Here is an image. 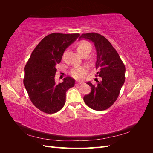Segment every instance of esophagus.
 Listing matches in <instances>:
<instances>
[{"mask_svg":"<svg viewBox=\"0 0 153 153\" xmlns=\"http://www.w3.org/2000/svg\"><path fill=\"white\" fill-rule=\"evenodd\" d=\"M82 84V82H76V86H78V85H79L80 84Z\"/></svg>","mask_w":153,"mask_h":153,"instance_id":"34e87169","label":"esophagus"}]
</instances>
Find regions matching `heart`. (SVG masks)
Here are the masks:
<instances>
[{"label":"heart","instance_id":"1","mask_svg":"<svg viewBox=\"0 0 153 153\" xmlns=\"http://www.w3.org/2000/svg\"><path fill=\"white\" fill-rule=\"evenodd\" d=\"M91 49V47L89 43L86 42V41H82V42L78 43L76 47V51L78 53V54H80L82 52H86V51H88V52H90ZM86 73L85 69L80 67V68H77L71 71V75L73 77H75V78H78V79H80V78H82L84 77V75Z\"/></svg>","mask_w":153,"mask_h":153}]
</instances>
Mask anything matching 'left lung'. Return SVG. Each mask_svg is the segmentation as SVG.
<instances>
[{
    "mask_svg": "<svg viewBox=\"0 0 153 153\" xmlns=\"http://www.w3.org/2000/svg\"><path fill=\"white\" fill-rule=\"evenodd\" d=\"M82 39L92 41L95 46L96 76L101 78L96 85L87 83L91 87V91L84 96V102L93 110H105L117 99L125 81L126 69L117 51L104 36L91 32L82 34L79 40Z\"/></svg>",
    "mask_w": 153,
    "mask_h": 153,
    "instance_id": "obj_1",
    "label": "left lung"
}]
</instances>
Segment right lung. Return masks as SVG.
Segmentation results:
<instances>
[{"mask_svg": "<svg viewBox=\"0 0 153 153\" xmlns=\"http://www.w3.org/2000/svg\"><path fill=\"white\" fill-rule=\"evenodd\" d=\"M79 34H50L36 46L24 68V84L32 103L47 114L57 112L66 103V91L75 85V80L66 76L57 84L56 65L65 50Z\"/></svg>", "mask_w": 153, "mask_h": 153, "instance_id": "1", "label": "right lung"}]
</instances>
